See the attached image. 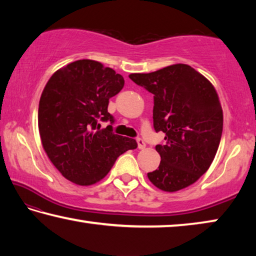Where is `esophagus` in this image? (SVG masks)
<instances>
[{
    "label": "esophagus",
    "instance_id": "34e87169",
    "mask_svg": "<svg viewBox=\"0 0 256 256\" xmlns=\"http://www.w3.org/2000/svg\"><path fill=\"white\" fill-rule=\"evenodd\" d=\"M136 142H138V149L142 150V149L146 148V142H144V140H142V138H138V140H136Z\"/></svg>",
    "mask_w": 256,
    "mask_h": 256
}]
</instances>
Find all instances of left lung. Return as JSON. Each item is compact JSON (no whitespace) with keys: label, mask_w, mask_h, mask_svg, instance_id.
Wrapping results in <instances>:
<instances>
[{"label":"left lung","mask_w":256,"mask_h":256,"mask_svg":"<svg viewBox=\"0 0 256 256\" xmlns=\"http://www.w3.org/2000/svg\"><path fill=\"white\" fill-rule=\"evenodd\" d=\"M128 76L154 94V128L166 134V144L156 146L162 162L148 178L164 192L196 183L214 162L222 134V108L214 86L186 64Z\"/></svg>","instance_id":"8db88e82"}]
</instances>
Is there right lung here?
I'll return each mask as SVG.
<instances>
[{"label": "right lung", "instance_id": "1", "mask_svg": "<svg viewBox=\"0 0 256 256\" xmlns=\"http://www.w3.org/2000/svg\"><path fill=\"white\" fill-rule=\"evenodd\" d=\"M124 86L123 76L92 60H79L56 71L42 90L38 128L42 148L66 180L86 186L105 177L118 156L138 146L134 138L112 133L102 122L110 98Z\"/></svg>", "mask_w": 256, "mask_h": 256}]
</instances>
